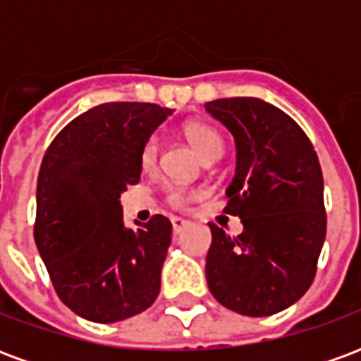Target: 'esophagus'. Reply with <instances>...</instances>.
<instances>
[{
	"label": "esophagus",
	"mask_w": 361,
	"mask_h": 361,
	"mask_svg": "<svg viewBox=\"0 0 361 361\" xmlns=\"http://www.w3.org/2000/svg\"><path fill=\"white\" fill-rule=\"evenodd\" d=\"M188 226H189L188 220L180 219V216H173V219H172V230H173V234H176V235L180 234V232H183V230H185Z\"/></svg>",
	"instance_id": "esophagus-1"
}]
</instances>
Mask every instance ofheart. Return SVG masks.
<instances>
[{
  "label": "heart",
  "mask_w": 361,
  "mask_h": 361,
  "mask_svg": "<svg viewBox=\"0 0 361 361\" xmlns=\"http://www.w3.org/2000/svg\"><path fill=\"white\" fill-rule=\"evenodd\" d=\"M183 135H185L189 145L197 150V154L201 157L203 162H207V160H216L222 154V150H224L222 137L209 123H203V121H189V123L183 126ZM157 157L158 142L154 137H150L141 150L142 168H152L154 162H157ZM168 201L176 204V207H180V204L188 201V191H183V189H172L170 195H168Z\"/></svg>",
  "instance_id": "obj_1"
}]
</instances>
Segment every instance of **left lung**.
Masks as SVG:
<instances>
[{
    "label": "left lung",
    "mask_w": 361,
    "mask_h": 361,
    "mask_svg": "<svg viewBox=\"0 0 361 361\" xmlns=\"http://www.w3.org/2000/svg\"><path fill=\"white\" fill-rule=\"evenodd\" d=\"M204 110L234 137L224 211L243 224L240 235L209 224L207 284L228 310L267 317L298 302L315 276L326 234L319 158L302 127L261 98H220Z\"/></svg>",
    "instance_id": "8db88e82"
}]
</instances>
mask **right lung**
Returning <instances> with one entry per match:
<instances>
[{
    "label": "right lung",
    "instance_id": "add662e5",
    "mask_svg": "<svg viewBox=\"0 0 361 361\" xmlns=\"http://www.w3.org/2000/svg\"><path fill=\"white\" fill-rule=\"evenodd\" d=\"M173 110L110 102L67 123L44 154L35 242L59 300L79 317L116 323L150 307L172 240L157 214L127 228L119 195L141 180V150Z\"/></svg>",
    "mask_w": 361,
    "mask_h": 361
}]
</instances>
